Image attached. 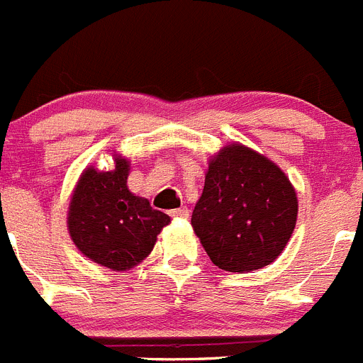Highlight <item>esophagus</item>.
Listing matches in <instances>:
<instances>
[{
    "label": "esophagus",
    "instance_id": "34e87169",
    "mask_svg": "<svg viewBox=\"0 0 363 363\" xmlns=\"http://www.w3.org/2000/svg\"><path fill=\"white\" fill-rule=\"evenodd\" d=\"M169 216L172 217H181V219H186V217L190 216V210L186 206H181V208H175V210H172L169 212Z\"/></svg>",
    "mask_w": 363,
    "mask_h": 363
}]
</instances>
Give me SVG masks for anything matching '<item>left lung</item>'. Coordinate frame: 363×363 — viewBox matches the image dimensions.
<instances>
[{"label": "left lung", "mask_w": 363, "mask_h": 363, "mask_svg": "<svg viewBox=\"0 0 363 363\" xmlns=\"http://www.w3.org/2000/svg\"><path fill=\"white\" fill-rule=\"evenodd\" d=\"M298 217L294 186L272 160L230 144L208 164L191 226L216 267L250 272L272 263Z\"/></svg>", "instance_id": "8db88e82"}]
</instances>
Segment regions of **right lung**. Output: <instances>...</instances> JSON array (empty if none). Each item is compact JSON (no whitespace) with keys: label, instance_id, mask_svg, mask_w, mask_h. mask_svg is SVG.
Listing matches in <instances>:
<instances>
[{"label":"right lung","instance_id":"1","mask_svg":"<svg viewBox=\"0 0 363 363\" xmlns=\"http://www.w3.org/2000/svg\"><path fill=\"white\" fill-rule=\"evenodd\" d=\"M129 160L115 157L111 172L87 168L69 204L67 226L78 250L107 269L129 270L150 256L169 216L128 188Z\"/></svg>","mask_w":363,"mask_h":363}]
</instances>
